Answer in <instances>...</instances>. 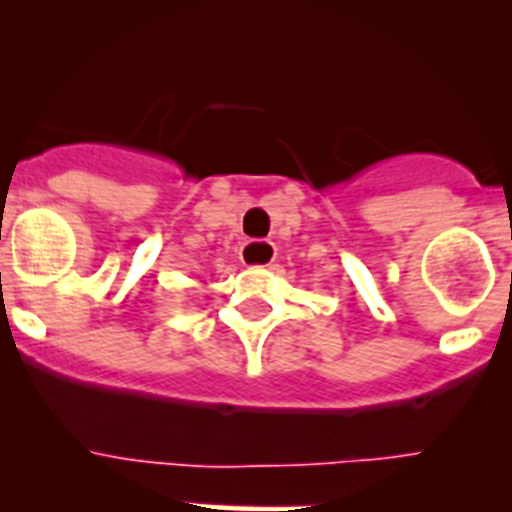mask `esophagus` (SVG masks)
I'll list each match as a JSON object with an SVG mask.
<instances>
[{
    "label": "esophagus",
    "mask_w": 512,
    "mask_h": 512,
    "mask_svg": "<svg viewBox=\"0 0 512 512\" xmlns=\"http://www.w3.org/2000/svg\"><path fill=\"white\" fill-rule=\"evenodd\" d=\"M277 256V248L269 241H246L241 248V261L246 266H269Z\"/></svg>",
    "instance_id": "obj_1"
}]
</instances>
